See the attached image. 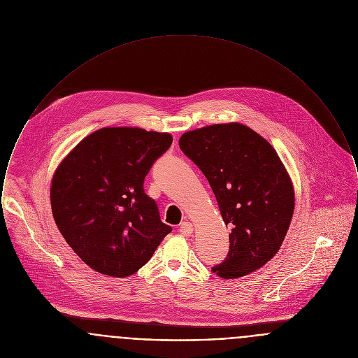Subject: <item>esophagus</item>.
<instances>
[{
  "label": "esophagus",
  "mask_w": 358,
  "mask_h": 358,
  "mask_svg": "<svg viewBox=\"0 0 358 358\" xmlns=\"http://www.w3.org/2000/svg\"><path fill=\"white\" fill-rule=\"evenodd\" d=\"M179 232H180L183 236L190 238V236H192V232H194V227H192V224L189 222V221H185V222L180 224Z\"/></svg>",
  "instance_id": "34e87169"
}]
</instances>
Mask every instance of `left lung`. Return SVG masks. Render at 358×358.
Wrapping results in <instances>:
<instances>
[{
	"label": "left lung",
	"instance_id": "8db88e82",
	"mask_svg": "<svg viewBox=\"0 0 358 358\" xmlns=\"http://www.w3.org/2000/svg\"><path fill=\"white\" fill-rule=\"evenodd\" d=\"M179 146L206 176L232 228L228 255L212 271L232 280L261 268L278 252L294 212L293 183L275 149L238 122L187 131Z\"/></svg>",
	"mask_w": 358,
	"mask_h": 358
}]
</instances>
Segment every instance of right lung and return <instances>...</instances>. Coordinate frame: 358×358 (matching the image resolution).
Returning a JSON list of instances; mask_svg holds the SVG:
<instances>
[{
	"label": "right lung",
	"mask_w": 358,
	"mask_h": 358,
	"mask_svg": "<svg viewBox=\"0 0 358 358\" xmlns=\"http://www.w3.org/2000/svg\"><path fill=\"white\" fill-rule=\"evenodd\" d=\"M172 143L168 133L103 127L77 143L55 169L50 201L73 251L97 273H137L172 231L143 191V179Z\"/></svg>",
	"instance_id": "right-lung-1"
}]
</instances>
